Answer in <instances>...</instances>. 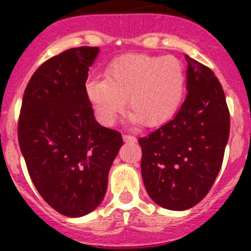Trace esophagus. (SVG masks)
<instances>
[{
	"instance_id": "34e87169",
	"label": "esophagus",
	"mask_w": 251,
	"mask_h": 251,
	"mask_svg": "<svg viewBox=\"0 0 251 251\" xmlns=\"http://www.w3.org/2000/svg\"><path fill=\"white\" fill-rule=\"evenodd\" d=\"M129 138H130V142H131V137H129ZM129 138H127V142H129ZM125 159H129V160H130V159H131V156H130V155H129V152L125 153Z\"/></svg>"
}]
</instances>
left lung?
Segmentation results:
<instances>
[{
	"label": "left lung",
	"mask_w": 251,
	"mask_h": 251,
	"mask_svg": "<svg viewBox=\"0 0 251 251\" xmlns=\"http://www.w3.org/2000/svg\"><path fill=\"white\" fill-rule=\"evenodd\" d=\"M99 48H72L49 58L25 87L18 141L33 185L68 218L102 202L121 134L95 120L86 90Z\"/></svg>",
	"instance_id": "8db88e82"
}]
</instances>
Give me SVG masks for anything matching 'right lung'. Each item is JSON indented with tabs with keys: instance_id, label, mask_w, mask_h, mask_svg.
I'll list each match as a JSON object with an SVG mask.
<instances>
[{
	"instance_id": "add662e5",
	"label": "right lung",
	"mask_w": 251,
	"mask_h": 251,
	"mask_svg": "<svg viewBox=\"0 0 251 251\" xmlns=\"http://www.w3.org/2000/svg\"><path fill=\"white\" fill-rule=\"evenodd\" d=\"M186 99L176 116L139 138L142 178L163 208L189 210L210 191L229 137V110L223 87L204 65L185 57Z\"/></svg>"
}]
</instances>
